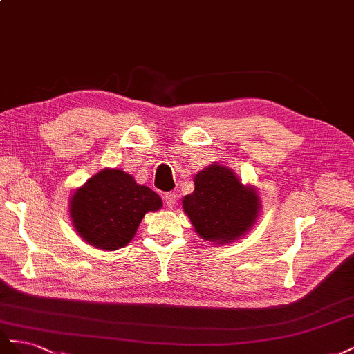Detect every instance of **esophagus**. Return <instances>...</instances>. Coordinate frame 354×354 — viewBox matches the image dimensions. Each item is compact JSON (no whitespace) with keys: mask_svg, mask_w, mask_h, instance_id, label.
<instances>
[{"mask_svg":"<svg viewBox=\"0 0 354 354\" xmlns=\"http://www.w3.org/2000/svg\"><path fill=\"white\" fill-rule=\"evenodd\" d=\"M163 200H165V205H166L167 207H174V206L176 205L178 194L174 193V191H169V193H165Z\"/></svg>","mask_w":354,"mask_h":354,"instance_id":"esophagus-1","label":"esophagus"}]
</instances>
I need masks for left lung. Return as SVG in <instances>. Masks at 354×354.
Wrapping results in <instances>:
<instances>
[{
	"instance_id": "obj_1",
	"label": "left lung",
	"mask_w": 354,
	"mask_h": 354,
	"mask_svg": "<svg viewBox=\"0 0 354 354\" xmlns=\"http://www.w3.org/2000/svg\"><path fill=\"white\" fill-rule=\"evenodd\" d=\"M194 185L183 205L201 239L228 243L245 234L255 222L259 212L257 191L240 184L230 169L212 165L198 171Z\"/></svg>"
}]
</instances>
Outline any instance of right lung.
<instances>
[{
    "instance_id": "1",
    "label": "right lung",
    "mask_w": 354,
    "mask_h": 354,
    "mask_svg": "<svg viewBox=\"0 0 354 354\" xmlns=\"http://www.w3.org/2000/svg\"><path fill=\"white\" fill-rule=\"evenodd\" d=\"M161 198L138 185L123 170L105 169L90 178L71 198V218L77 233L102 250L126 246L149 210H158Z\"/></svg>"
}]
</instances>
